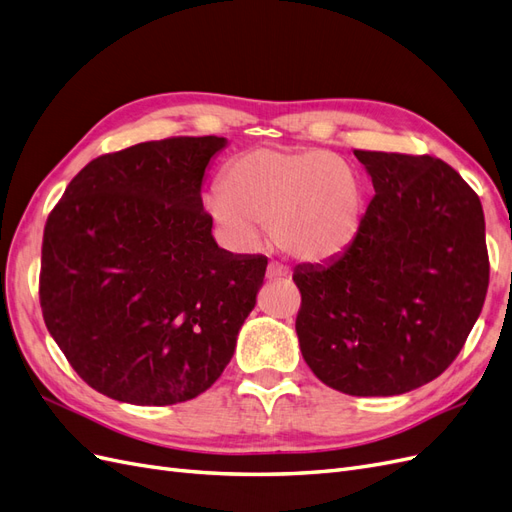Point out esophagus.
<instances>
[{
  "mask_svg": "<svg viewBox=\"0 0 512 512\" xmlns=\"http://www.w3.org/2000/svg\"><path fill=\"white\" fill-rule=\"evenodd\" d=\"M290 275V271H288V267L286 265H282V262H269V267H267V277L269 280H282V277H288Z\"/></svg>",
  "mask_w": 512,
  "mask_h": 512,
  "instance_id": "obj_1",
  "label": "esophagus"
}]
</instances>
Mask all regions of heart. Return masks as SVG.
<instances>
[{"label": "heart", "instance_id": "1", "mask_svg": "<svg viewBox=\"0 0 512 512\" xmlns=\"http://www.w3.org/2000/svg\"><path fill=\"white\" fill-rule=\"evenodd\" d=\"M222 235L241 247L273 241L292 258L320 262L342 254L359 235L365 185L356 168L327 149L260 147L222 170V188L205 196Z\"/></svg>", "mask_w": 512, "mask_h": 512}]
</instances>
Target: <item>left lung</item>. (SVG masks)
Wrapping results in <instances>:
<instances>
[{
    "label": "left lung",
    "mask_w": 512,
    "mask_h": 512,
    "mask_svg": "<svg viewBox=\"0 0 512 512\" xmlns=\"http://www.w3.org/2000/svg\"><path fill=\"white\" fill-rule=\"evenodd\" d=\"M376 196L359 235L324 267L301 265L303 359L335 391L391 397L451 365L489 286L478 194L433 156L354 149Z\"/></svg>",
    "instance_id": "obj_1"
}]
</instances>
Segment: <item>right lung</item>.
Listing matches in <instances>:
<instances>
[{"label": "right lung", "mask_w": 512, "mask_h": 512, "mask_svg": "<svg viewBox=\"0 0 512 512\" xmlns=\"http://www.w3.org/2000/svg\"><path fill=\"white\" fill-rule=\"evenodd\" d=\"M218 136H170L91 160L49 213L40 307L91 389L170 406L222 376L265 280V256L215 243L203 207Z\"/></svg>", "instance_id": "right-lung-1"}]
</instances>
